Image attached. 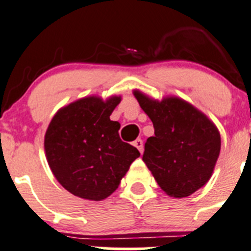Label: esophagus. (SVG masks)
I'll return each mask as SVG.
<instances>
[{"label":"esophagus","instance_id":"esophagus-1","mask_svg":"<svg viewBox=\"0 0 251 251\" xmlns=\"http://www.w3.org/2000/svg\"><path fill=\"white\" fill-rule=\"evenodd\" d=\"M133 146L136 147V148L138 149V151H141V153H143V141L141 140V138H137L135 142H133Z\"/></svg>","mask_w":251,"mask_h":251}]
</instances>
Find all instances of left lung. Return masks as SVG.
<instances>
[{"label": "left lung", "mask_w": 251, "mask_h": 251, "mask_svg": "<svg viewBox=\"0 0 251 251\" xmlns=\"http://www.w3.org/2000/svg\"><path fill=\"white\" fill-rule=\"evenodd\" d=\"M154 126L144 144L143 161L168 196L193 194L211 177L221 149L216 126L205 114L177 97L161 102L133 91Z\"/></svg>", "instance_id": "left-lung-1"}]
</instances>
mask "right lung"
<instances>
[{"label":"right lung","instance_id":"obj_1","mask_svg":"<svg viewBox=\"0 0 251 251\" xmlns=\"http://www.w3.org/2000/svg\"><path fill=\"white\" fill-rule=\"evenodd\" d=\"M121 97L81 98L57 111L45 135L46 158L57 181L74 196L103 201L120 184L140 151L121 141L110 115Z\"/></svg>","mask_w":251,"mask_h":251}]
</instances>
